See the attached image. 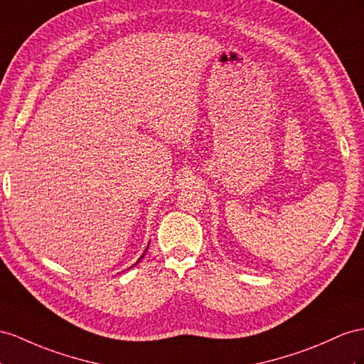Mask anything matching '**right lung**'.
Returning <instances> with one entry per match:
<instances>
[{"label": "right lung", "instance_id": "right-lung-1", "mask_svg": "<svg viewBox=\"0 0 364 364\" xmlns=\"http://www.w3.org/2000/svg\"><path fill=\"white\" fill-rule=\"evenodd\" d=\"M143 255H144V254H143ZM143 255H141V257H139V259H141V258H143ZM139 259H138V262H136V263H139ZM136 263H135V264H136ZM135 264H134V266H135Z\"/></svg>", "mask_w": 364, "mask_h": 364}]
</instances>
